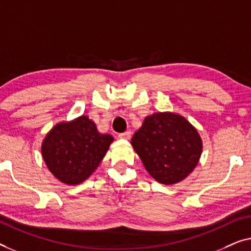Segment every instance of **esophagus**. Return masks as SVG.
Instances as JSON below:
<instances>
[{
  "mask_svg": "<svg viewBox=\"0 0 251 251\" xmlns=\"http://www.w3.org/2000/svg\"><path fill=\"white\" fill-rule=\"evenodd\" d=\"M130 136H132V133H130L129 130H127L125 133L119 134V139H123V140H129Z\"/></svg>",
  "mask_w": 251,
  "mask_h": 251,
  "instance_id": "34e87169",
  "label": "esophagus"
}]
</instances>
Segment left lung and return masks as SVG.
Here are the masks:
<instances>
[{
    "label": "left lung",
    "instance_id": "obj_1",
    "mask_svg": "<svg viewBox=\"0 0 251 251\" xmlns=\"http://www.w3.org/2000/svg\"><path fill=\"white\" fill-rule=\"evenodd\" d=\"M130 143L147 172L165 185L188 177L202 152V140L196 127L169 111L147 116Z\"/></svg>",
    "mask_w": 251,
    "mask_h": 251
}]
</instances>
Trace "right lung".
Wrapping results in <instances>:
<instances>
[{"label":"right lung","instance_id":"obj_1","mask_svg":"<svg viewBox=\"0 0 251 251\" xmlns=\"http://www.w3.org/2000/svg\"><path fill=\"white\" fill-rule=\"evenodd\" d=\"M114 141L85 115L58 123L42 142V157L60 182L77 185L90 177Z\"/></svg>","mask_w":251,"mask_h":251}]
</instances>
